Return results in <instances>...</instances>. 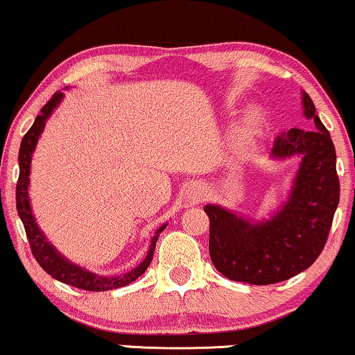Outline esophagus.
I'll return each mask as SVG.
<instances>
[{
	"instance_id": "obj_1",
	"label": "esophagus",
	"mask_w": 355,
	"mask_h": 355,
	"mask_svg": "<svg viewBox=\"0 0 355 355\" xmlns=\"http://www.w3.org/2000/svg\"><path fill=\"white\" fill-rule=\"evenodd\" d=\"M206 193H208V191H206L203 187H195V188H191V191H190V200L193 201V203H198V201L206 198Z\"/></svg>"
}]
</instances>
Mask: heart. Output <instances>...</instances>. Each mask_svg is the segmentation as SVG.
<instances>
[{
    "instance_id": "obj_1",
    "label": "heart",
    "mask_w": 355,
    "mask_h": 355,
    "mask_svg": "<svg viewBox=\"0 0 355 355\" xmlns=\"http://www.w3.org/2000/svg\"><path fill=\"white\" fill-rule=\"evenodd\" d=\"M260 131H262V118L259 113H250L242 125L239 136H237V150L242 154H248L252 150Z\"/></svg>"
}]
</instances>
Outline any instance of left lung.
<instances>
[{"label":"left lung","mask_w":355,"mask_h":355,"mask_svg":"<svg viewBox=\"0 0 355 355\" xmlns=\"http://www.w3.org/2000/svg\"><path fill=\"white\" fill-rule=\"evenodd\" d=\"M304 118L313 129L291 128L273 142L270 159L298 157L291 190L268 219L254 221L219 205H206L211 262L224 277L270 285L306 270L324 249L339 205V178L331 134L302 92Z\"/></svg>","instance_id":"1"}]
</instances>
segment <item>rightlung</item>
Returning a JSON list of instances; mask_svg holds the SVG:
<instances>
[{"instance_id":"add662e5","label":"right lung","mask_w":355,"mask_h":355,"mask_svg":"<svg viewBox=\"0 0 355 355\" xmlns=\"http://www.w3.org/2000/svg\"><path fill=\"white\" fill-rule=\"evenodd\" d=\"M62 100H64V93L62 92L53 93V96L47 101V105L40 110V114L35 118L34 124L31 125L29 131L26 132L24 137H22L21 149H19V180H17V185H16L17 214H19L21 221L24 224V230H26V234H28L34 259L37 260L39 266L42 267L52 278L62 282V284L75 286V288H82L88 291H106V290L119 288V286H125L131 284V282L137 280V278L147 270V267H149L152 262V257H154L155 242L159 239L160 232L167 227V224H164V226H160L159 230L155 231L154 237L150 239V248H149V252L146 255V259L142 260L137 267H134L131 272L124 273V275L105 277V275H98L95 272H89L85 267H80L77 263L71 262V260L64 257V255L58 252L51 242L47 241L46 234L40 231L37 223H35L33 208H31V201H29L31 160H33L35 146H37L40 134H42L44 128H46L47 119L51 118L53 110L60 105Z\"/></svg>"}]
</instances>
